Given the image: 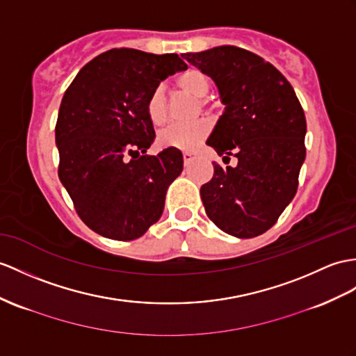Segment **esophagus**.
I'll use <instances>...</instances> for the list:
<instances>
[{
  "instance_id": "34e87169",
  "label": "esophagus",
  "mask_w": 356,
  "mask_h": 356,
  "mask_svg": "<svg viewBox=\"0 0 356 356\" xmlns=\"http://www.w3.org/2000/svg\"><path fill=\"white\" fill-rule=\"evenodd\" d=\"M183 157H184V164L187 166V164H190V163H192V161L195 160L196 154H193V152H184Z\"/></svg>"
}]
</instances>
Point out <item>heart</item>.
<instances>
[{"instance_id": "1", "label": "heart", "mask_w": 356, "mask_h": 356, "mask_svg": "<svg viewBox=\"0 0 356 356\" xmlns=\"http://www.w3.org/2000/svg\"><path fill=\"white\" fill-rule=\"evenodd\" d=\"M175 83L181 90L192 95L196 99H204L211 89V83L208 80V76L196 67H190L183 74H179ZM204 104L205 102L202 101V106ZM146 111H148V116L154 125H161L166 122L168 106L163 86H157L149 95L148 102H146ZM210 128L211 127L207 120H199V122L190 125H170L168 128H163L159 133V145L163 148L192 151L208 136Z\"/></svg>"}]
</instances>
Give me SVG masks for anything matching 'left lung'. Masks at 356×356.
Masks as SVG:
<instances>
[{"label": "left lung", "mask_w": 356, "mask_h": 356, "mask_svg": "<svg viewBox=\"0 0 356 356\" xmlns=\"http://www.w3.org/2000/svg\"><path fill=\"white\" fill-rule=\"evenodd\" d=\"M218 86L225 106L207 145L236 168L214 164L201 187L205 211L223 232L252 238L272 228L298 190L307 120L291 84L246 49L218 47L181 54Z\"/></svg>", "instance_id": "8db88e82"}]
</instances>
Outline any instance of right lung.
Masks as SVG:
<instances>
[{
	"instance_id": "obj_1",
	"label": "right lung",
	"mask_w": 356,
	"mask_h": 356,
	"mask_svg": "<svg viewBox=\"0 0 356 356\" xmlns=\"http://www.w3.org/2000/svg\"><path fill=\"white\" fill-rule=\"evenodd\" d=\"M187 65L177 54L110 49L81 67L60 104L58 178L88 227L113 240H134L157 222L183 154L146 155L155 131L146 111L160 81Z\"/></svg>"
}]
</instances>
